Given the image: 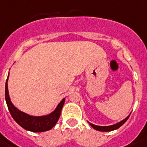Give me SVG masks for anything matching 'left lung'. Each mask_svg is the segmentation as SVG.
<instances>
[{"label":"left lung","instance_id":"8db88e82","mask_svg":"<svg viewBox=\"0 0 147 147\" xmlns=\"http://www.w3.org/2000/svg\"><path fill=\"white\" fill-rule=\"evenodd\" d=\"M129 117V115L127 118H125L124 120H122V121H120V123H116L114 125H111V126H108V127H100V126H96V125H94L89 123L90 125L94 129H96V130H98V131H103V132H108V131H112V130H114V129H118L119 127H120L122 126L123 123H124L127 120H128V118Z\"/></svg>","mask_w":147,"mask_h":147}]
</instances>
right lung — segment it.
Returning <instances> with one entry per match:
<instances>
[{
	"instance_id": "right-lung-1",
	"label": "right lung",
	"mask_w": 147,
	"mask_h": 147,
	"mask_svg": "<svg viewBox=\"0 0 147 147\" xmlns=\"http://www.w3.org/2000/svg\"><path fill=\"white\" fill-rule=\"evenodd\" d=\"M9 77V74H8ZM5 84V100H6L7 105L10 111V113L13 117V119L20 125L24 129L32 132H44L52 129L57 122L59 120L61 116V110L63 107V103L65 101V98H63L61 102L56 108V110L47 116L42 117H33L23 113L18 110L12 104L8 94V88H7V80Z\"/></svg>"
}]
</instances>
